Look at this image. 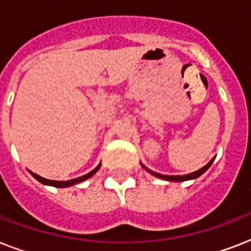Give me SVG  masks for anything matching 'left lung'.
Segmentation results:
<instances>
[{
    "mask_svg": "<svg viewBox=\"0 0 251 251\" xmlns=\"http://www.w3.org/2000/svg\"><path fill=\"white\" fill-rule=\"evenodd\" d=\"M215 157L214 159H211L208 163H207L204 167H202L201 169H198V171L193 172V173H189V175H183V176H168V175H161V173H156V172H152L151 169H149L147 167H145L143 164H141L142 167L145 168L146 171L149 172V173H151L152 176H155V177H157V178H161V179H165V181H173V182H182V181H189V179H195L198 178L199 176H202L204 172L208 169V168L211 167V164L214 163Z\"/></svg>",
    "mask_w": 251,
    "mask_h": 251,
    "instance_id": "left-lung-1",
    "label": "left lung"
}]
</instances>
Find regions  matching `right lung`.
<instances>
[{
	"instance_id": "obj_1",
	"label": "right lung",
	"mask_w": 251,
	"mask_h": 251,
	"mask_svg": "<svg viewBox=\"0 0 251 251\" xmlns=\"http://www.w3.org/2000/svg\"><path fill=\"white\" fill-rule=\"evenodd\" d=\"M100 165H101V163H100L98 167L95 168V169H92L90 173H87V175L82 176V177H78V178L69 179V181H54V179H47V178H44V177H41V176L36 175V173H33V172H31V171H28V172L33 176V177H35V178L37 179V181H39V182L43 183V185H48V186H54V187H69V186H73V185H76V183L83 182V181H86L87 178L92 177V176H94L95 173L99 171Z\"/></svg>"
}]
</instances>
